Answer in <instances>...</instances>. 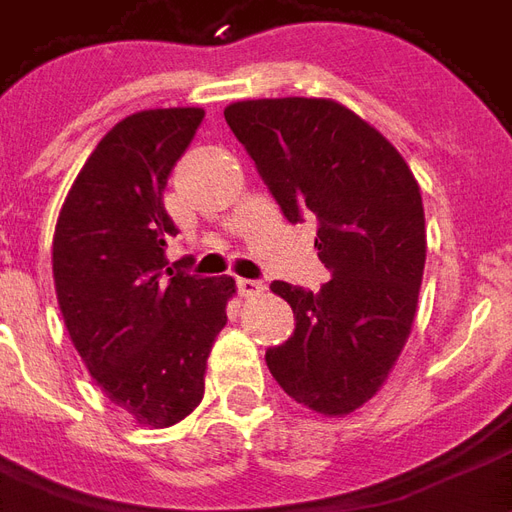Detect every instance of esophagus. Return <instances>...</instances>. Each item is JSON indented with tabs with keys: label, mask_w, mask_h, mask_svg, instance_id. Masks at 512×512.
Returning a JSON list of instances; mask_svg holds the SVG:
<instances>
[{
	"label": "esophagus",
	"mask_w": 512,
	"mask_h": 512,
	"mask_svg": "<svg viewBox=\"0 0 512 512\" xmlns=\"http://www.w3.org/2000/svg\"><path fill=\"white\" fill-rule=\"evenodd\" d=\"M235 285H238V293H241L244 299L260 296V293L266 290V285H263V282H257V279H238Z\"/></svg>",
	"instance_id": "1"
}]
</instances>
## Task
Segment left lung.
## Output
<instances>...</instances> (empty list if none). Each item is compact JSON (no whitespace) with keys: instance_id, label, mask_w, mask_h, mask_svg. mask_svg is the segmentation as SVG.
I'll return each instance as SVG.
<instances>
[{"instance_id":"obj_1","label":"left lung","mask_w":512,"mask_h":512,"mask_svg":"<svg viewBox=\"0 0 512 512\" xmlns=\"http://www.w3.org/2000/svg\"><path fill=\"white\" fill-rule=\"evenodd\" d=\"M288 222L318 219L321 290L271 282L296 332L266 365L296 403L343 417L376 395L406 345L425 268V211L395 147L337 101L260 98L224 109Z\"/></svg>"}]
</instances>
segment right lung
<instances>
[{
  "label": "right lung",
  "instance_id": "right-lung-1",
  "mask_svg": "<svg viewBox=\"0 0 512 512\" xmlns=\"http://www.w3.org/2000/svg\"><path fill=\"white\" fill-rule=\"evenodd\" d=\"M202 117L178 106L120 120L84 161L54 230V288L71 343L101 392L147 428L200 406L235 293L233 277H191L164 257L178 233L164 186Z\"/></svg>",
  "mask_w": 512,
  "mask_h": 512
}]
</instances>
